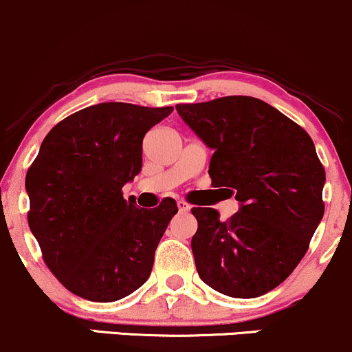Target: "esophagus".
<instances>
[{
	"label": "esophagus",
	"instance_id": "esophagus-1",
	"mask_svg": "<svg viewBox=\"0 0 352 352\" xmlns=\"http://www.w3.org/2000/svg\"><path fill=\"white\" fill-rule=\"evenodd\" d=\"M177 209H179V212H189L190 210V206L186 201H177Z\"/></svg>",
	"mask_w": 352,
	"mask_h": 352
}]
</instances>
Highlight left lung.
<instances>
[{"mask_svg":"<svg viewBox=\"0 0 352 352\" xmlns=\"http://www.w3.org/2000/svg\"><path fill=\"white\" fill-rule=\"evenodd\" d=\"M177 114L214 150L212 186L240 209L227 222L196 207L190 241L201 279L217 292L254 298L276 289L309 250L322 222L324 169L309 133L250 96L177 104Z\"/></svg>","mask_w":352,"mask_h":352,"instance_id":"left-lung-1","label":"left lung"}]
</instances>
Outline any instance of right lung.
<instances>
[{
	"label": "right lung",
	"mask_w": 352,
	"mask_h": 352,
	"mask_svg": "<svg viewBox=\"0 0 352 352\" xmlns=\"http://www.w3.org/2000/svg\"><path fill=\"white\" fill-rule=\"evenodd\" d=\"M173 107L89 106L58 122L28 169L29 228L54 276L78 297L116 302L145 284L175 199L155 209L125 201L142 171L145 133Z\"/></svg>",
	"instance_id": "right-lung-1"
}]
</instances>
